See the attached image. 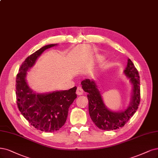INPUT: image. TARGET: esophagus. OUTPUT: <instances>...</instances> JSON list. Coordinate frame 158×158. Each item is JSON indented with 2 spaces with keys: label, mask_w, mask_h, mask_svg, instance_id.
Listing matches in <instances>:
<instances>
[{
  "label": "esophagus",
  "mask_w": 158,
  "mask_h": 158,
  "mask_svg": "<svg viewBox=\"0 0 158 158\" xmlns=\"http://www.w3.org/2000/svg\"><path fill=\"white\" fill-rule=\"evenodd\" d=\"M82 94H83L82 88H81V87H78V88L77 89V94L78 95H82Z\"/></svg>",
  "instance_id": "obj_1"
}]
</instances>
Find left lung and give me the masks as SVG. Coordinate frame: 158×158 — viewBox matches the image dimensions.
I'll use <instances>...</instances> for the list:
<instances>
[{"label": "left lung", "instance_id": "obj_1", "mask_svg": "<svg viewBox=\"0 0 158 158\" xmlns=\"http://www.w3.org/2000/svg\"><path fill=\"white\" fill-rule=\"evenodd\" d=\"M124 73L133 85V94L129 105L121 112H113L108 109L94 80L81 81L84 91L88 93L89 116L96 126L101 129L110 131L124 126L138 109L140 99V77L137 69L130 59H128Z\"/></svg>", "mask_w": 158, "mask_h": 158}]
</instances>
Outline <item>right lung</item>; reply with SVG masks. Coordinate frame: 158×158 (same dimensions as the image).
<instances>
[{"label": "right lung", "instance_id": "right-lung-1", "mask_svg": "<svg viewBox=\"0 0 158 158\" xmlns=\"http://www.w3.org/2000/svg\"><path fill=\"white\" fill-rule=\"evenodd\" d=\"M57 44L43 46L27 57L21 65L16 77V100L19 110L31 126L44 132H53L64 126L69 108L77 97V87L48 94H37L32 91L26 80L27 72L46 49Z\"/></svg>", "mask_w": 158, "mask_h": 158}]
</instances>
